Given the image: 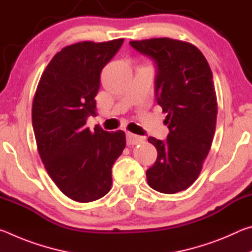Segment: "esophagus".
Here are the masks:
<instances>
[{
  "instance_id": "34e87169",
  "label": "esophagus",
  "mask_w": 252,
  "mask_h": 252,
  "mask_svg": "<svg viewBox=\"0 0 252 252\" xmlns=\"http://www.w3.org/2000/svg\"><path fill=\"white\" fill-rule=\"evenodd\" d=\"M143 140H144L143 136L133 134V133H131V132H127L126 133V143L127 144H138V143H141Z\"/></svg>"
}]
</instances>
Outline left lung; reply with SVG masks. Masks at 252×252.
Instances as JSON below:
<instances>
[{
    "instance_id": "1",
    "label": "left lung",
    "mask_w": 252,
    "mask_h": 252,
    "mask_svg": "<svg viewBox=\"0 0 252 252\" xmlns=\"http://www.w3.org/2000/svg\"><path fill=\"white\" fill-rule=\"evenodd\" d=\"M130 45L155 63V94L169 134L149 136L158 157L148 169L149 186L162 193L186 190L197 180L216 131L217 96L210 66L201 51L169 37L131 41Z\"/></svg>"
}]
</instances>
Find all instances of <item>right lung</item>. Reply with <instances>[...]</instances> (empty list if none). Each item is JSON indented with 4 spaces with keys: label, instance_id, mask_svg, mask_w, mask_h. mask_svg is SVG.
<instances>
[{
    "label": "right lung",
    "instance_id": "add662e5",
    "mask_svg": "<svg viewBox=\"0 0 252 252\" xmlns=\"http://www.w3.org/2000/svg\"><path fill=\"white\" fill-rule=\"evenodd\" d=\"M123 39L80 42L62 49L42 74L32 106L37 150L49 176L66 197L91 202L109 192L112 165L126 147L125 132L87 126L95 116L100 74Z\"/></svg>",
    "mask_w": 252,
    "mask_h": 252
}]
</instances>
